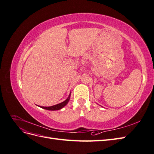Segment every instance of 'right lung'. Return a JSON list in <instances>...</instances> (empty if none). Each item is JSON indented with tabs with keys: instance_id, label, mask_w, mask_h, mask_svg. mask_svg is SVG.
Listing matches in <instances>:
<instances>
[{
	"instance_id": "1",
	"label": "right lung",
	"mask_w": 154,
	"mask_h": 154,
	"mask_svg": "<svg viewBox=\"0 0 154 154\" xmlns=\"http://www.w3.org/2000/svg\"><path fill=\"white\" fill-rule=\"evenodd\" d=\"M69 99H70V94H69V96L68 98L66 101H63L62 103H60L59 104L51 106H40V107H41V108H42V109H46V110H60V109H61L62 108H63L64 106H66L67 104V103L69 101Z\"/></svg>"
}]
</instances>
